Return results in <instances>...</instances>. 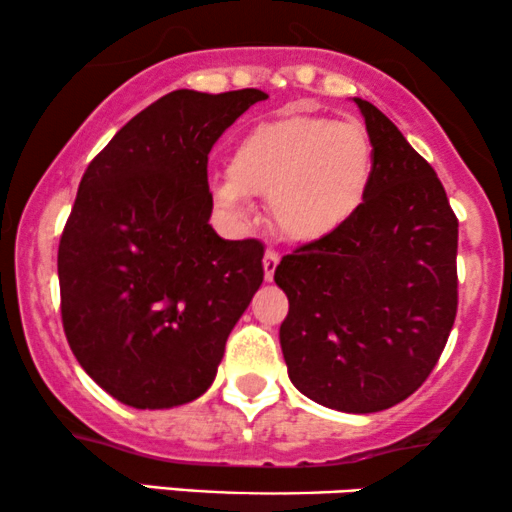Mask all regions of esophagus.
Returning <instances> with one entry per match:
<instances>
[{
    "label": "esophagus",
    "mask_w": 512,
    "mask_h": 512,
    "mask_svg": "<svg viewBox=\"0 0 512 512\" xmlns=\"http://www.w3.org/2000/svg\"><path fill=\"white\" fill-rule=\"evenodd\" d=\"M278 263H280V256H278V251L268 249V251H266V256H263V273H266V280H268V282L273 280V275H275V268H278Z\"/></svg>",
    "instance_id": "esophagus-1"
}]
</instances>
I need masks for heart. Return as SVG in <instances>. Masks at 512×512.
<instances>
[{
	"mask_svg": "<svg viewBox=\"0 0 512 512\" xmlns=\"http://www.w3.org/2000/svg\"><path fill=\"white\" fill-rule=\"evenodd\" d=\"M374 170V143L362 124L292 114L251 126L210 191L237 220L251 215L249 196H268L280 234L318 242L362 208Z\"/></svg>",
	"mask_w": 512,
	"mask_h": 512,
	"instance_id": "obj_1",
	"label": "heart"
}]
</instances>
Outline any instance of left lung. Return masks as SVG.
Listing matches in <instances>:
<instances>
[{"label": "left lung", "mask_w": 512, "mask_h": 512, "mask_svg": "<svg viewBox=\"0 0 512 512\" xmlns=\"http://www.w3.org/2000/svg\"><path fill=\"white\" fill-rule=\"evenodd\" d=\"M376 170L362 208L330 237L282 256L290 299L280 345L292 383L330 410L369 414L407 400L458 314V218L434 167L371 102L354 98Z\"/></svg>", "instance_id": "8db88e82"}]
</instances>
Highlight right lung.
I'll return each mask as SVG.
<instances>
[{"label":"right lung","mask_w":512,"mask_h":512,"mask_svg":"<svg viewBox=\"0 0 512 512\" xmlns=\"http://www.w3.org/2000/svg\"><path fill=\"white\" fill-rule=\"evenodd\" d=\"M263 90H172L90 160L59 239L62 326L86 374L138 410L196 400L263 282V244L208 225V153Z\"/></svg>","instance_id":"right-lung-1"}]
</instances>
